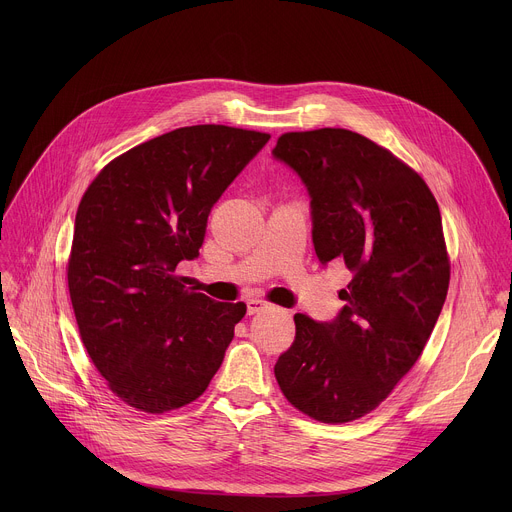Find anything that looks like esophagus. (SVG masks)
Wrapping results in <instances>:
<instances>
[{
  "mask_svg": "<svg viewBox=\"0 0 512 512\" xmlns=\"http://www.w3.org/2000/svg\"><path fill=\"white\" fill-rule=\"evenodd\" d=\"M269 304L265 302V300H261V298H251V300H247V312L249 314H257V312H261L263 308H267Z\"/></svg>",
  "mask_w": 512,
  "mask_h": 512,
  "instance_id": "34e87169",
  "label": "esophagus"
}]
</instances>
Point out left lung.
<instances>
[{"mask_svg":"<svg viewBox=\"0 0 512 512\" xmlns=\"http://www.w3.org/2000/svg\"><path fill=\"white\" fill-rule=\"evenodd\" d=\"M273 156L310 192L320 263L352 273L334 322L294 316L275 379L308 417L348 423L391 395L440 318L450 285L440 206L413 168L348 129L283 133Z\"/></svg>","mask_w":512,"mask_h":512,"instance_id":"1","label":"left lung"}]
</instances>
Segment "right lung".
<instances>
[{"label": "right lung", "instance_id": "add662e5", "mask_svg": "<svg viewBox=\"0 0 512 512\" xmlns=\"http://www.w3.org/2000/svg\"><path fill=\"white\" fill-rule=\"evenodd\" d=\"M229 125L180 127L111 160L81 198L66 265L81 340L129 407L198 399L247 312L184 285L210 208L269 141Z\"/></svg>", "mask_w": 512, "mask_h": 512}]
</instances>
